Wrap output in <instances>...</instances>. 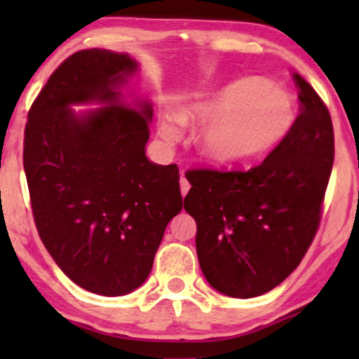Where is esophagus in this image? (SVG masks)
I'll use <instances>...</instances> for the list:
<instances>
[{"instance_id": "esophagus-1", "label": "esophagus", "mask_w": 359, "mask_h": 359, "mask_svg": "<svg viewBox=\"0 0 359 359\" xmlns=\"http://www.w3.org/2000/svg\"><path fill=\"white\" fill-rule=\"evenodd\" d=\"M180 186H181V194L186 196V193H188L189 188H191V184H189V181L184 178V173H183V171H181V180H180Z\"/></svg>"}]
</instances>
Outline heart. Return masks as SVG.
Listing matches in <instances>:
<instances>
[{"mask_svg":"<svg viewBox=\"0 0 359 359\" xmlns=\"http://www.w3.org/2000/svg\"><path fill=\"white\" fill-rule=\"evenodd\" d=\"M180 121H205L196 132V145L205 158L229 163L276 145L296 121V106L286 91L259 78H242L208 100L189 102L180 119L163 112L160 135L168 142L178 139Z\"/></svg>","mask_w":359,"mask_h":359,"instance_id":"1","label":"heart"}]
</instances>
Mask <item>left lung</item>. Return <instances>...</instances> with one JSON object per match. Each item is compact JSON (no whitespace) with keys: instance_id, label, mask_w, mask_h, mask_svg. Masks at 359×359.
<instances>
[{"instance_id":"left-lung-1","label":"left lung","mask_w":359,"mask_h":359,"mask_svg":"<svg viewBox=\"0 0 359 359\" xmlns=\"http://www.w3.org/2000/svg\"><path fill=\"white\" fill-rule=\"evenodd\" d=\"M299 116L263 163L250 170H189L184 209L210 286L230 297L271 291L302 262L322 219L335 137L317 91L292 73Z\"/></svg>"}]
</instances>
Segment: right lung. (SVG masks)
I'll return each instance as SVG.
<instances>
[{"mask_svg":"<svg viewBox=\"0 0 359 359\" xmlns=\"http://www.w3.org/2000/svg\"><path fill=\"white\" fill-rule=\"evenodd\" d=\"M137 63L86 48L42 88L24 130L34 222L55 263L78 286L124 296L145 281L165 229L183 209L180 170L147 160L151 107L130 109L117 91ZM107 107L76 116L70 104Z\"/></svg>","mask_w":359,"mask_h":359,"instance_id":"add662e5","label":"right lung"}]
</instances>
